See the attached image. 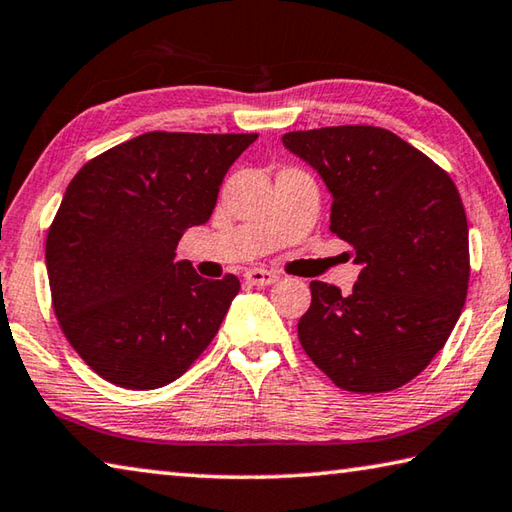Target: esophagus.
<instances>
[{"mask_svg":"<svg viewBox=\"0 0 512 512\" xmlns=\"http://www.w3.org/2000/svg\"><path fill=\"white\" fill-rule=\"evenodd\" d=\"M246 282L253 284V287H268V284H273L280 280V275L273 273V271H266V268H250L246 271Z\"/></svg>","mask_w":512,"mask_h":512,"instance_id":"obj_1","label":"esophagus"}]
</instances>
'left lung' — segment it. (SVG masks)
Segmentation results:
<instances>
[{
	"label": "left lung",
	"mask_w": 512,
	"mask_h": 512,
	"mask_svg": "<svg viewBox=\"0 0 512 512\" xmlns=\"http://www.w3.org/2000/svg\"><path fill=\"white\" fill-rule=\"evenodd\" d=\"M332 192L329 230L361 264L350 296L311 282L298 320L307 357L343 391L409 384L445 348L467 296L470 244L461 194L445 169L379 126L282 135Z\"/></svg>",
	"instance_id": "left-lung-1"
}]
</instances>
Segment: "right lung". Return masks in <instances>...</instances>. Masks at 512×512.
<instances>
[{
  "label": "right lung",
  "mask_w": 512,
  "mask_h": 512,
  "mask_svg": "<svg viewBox=\"0 0 512 512\" xmlns=\"http://www.w3.org/2000/svg\"><path fill=\"white\" fill-rule=\"evenodd\" d=\"M255 140L151 131L88 160L67 185L45 244L51 307L69 345L110 384L167 386L219 332L237 275L205 280L173 257Z\"/></svg>",
  "instance_id": "right-lung-1"
}]
</instances>
